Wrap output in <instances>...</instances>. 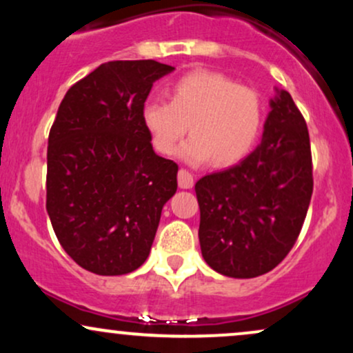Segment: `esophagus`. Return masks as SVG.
Listing matches in <instances>:
<instances>
[{
  "instance_id": "1",
  "label": "esophagus",
  "mask_w": 353,
  "mask_h": 353,
  "mask_svg": "<svg viewBox=\"0 0 353 353\" xmlns=\"http://www.w3.org/2000/svg\"><path fill=\"white\" fill-rule=\"evenodd\" d=\"M177 182H179L181 189H190L194 185V176L185 169H179L177 172Z\"/></svg>"
}]
</instances>
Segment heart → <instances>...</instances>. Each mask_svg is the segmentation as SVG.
I'll return each mask as SVG.
<instances>
[{
  "label": "heart",
  "mask_w": 353,
  "mask_h": 353,
  "mask_svg": "<svg viewBox=\"0 0 353 353\" xmlns=\"http://www.w3.org/2000/svg\"><path fill=\"white\" fill-rule=\"evenodd\" d=\"M169 101H148L143 124L152 148L176 152L188 129L192 137L181 156L189 164L210 159L217 168L239 163L252 151L264 123V103L254 88L221 72L197 70L171 84Z\"/></svg>",
  "instance_id": "b5f03b06"
}]
</instances>
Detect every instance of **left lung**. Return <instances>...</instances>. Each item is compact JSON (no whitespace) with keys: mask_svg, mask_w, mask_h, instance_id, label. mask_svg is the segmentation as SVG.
<instances>
[{"mask_svg":"<svg viewBox=\"0 0 353 353\" xmlns=\"http://www.w3.org/2000/svg\"><path fill=\"white\" fill-rule=\"evenodd\" d=\"M270 108L259 148L196 182L202 257L228 277L252 279L281 264L309 210L314 177L305 119L287 91Z\"/></svg>","mask_w":353,"mask_h":353,"instance_id":"left-lung-1","label":"left lung"}]
</instances>
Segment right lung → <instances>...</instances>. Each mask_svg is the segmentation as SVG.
<instances>
[{"instance_id":"right-lung-1","label":"right lung","mask_w":353,"mask_h":353,"mask_svg":"<svg viewBox=\"0 0 353 353\" xmlns=\"http://www.w3.org/2000/svg\"><path fill=\"white\" fill-rule=\"evenodd\" d=\"M174 68L109 61L72 84L48 137L46 210L59 244L98 275L144 264L177 164L154 152L143 124L152 84Z\"/></svg>"}]
</instances>
